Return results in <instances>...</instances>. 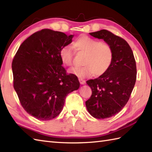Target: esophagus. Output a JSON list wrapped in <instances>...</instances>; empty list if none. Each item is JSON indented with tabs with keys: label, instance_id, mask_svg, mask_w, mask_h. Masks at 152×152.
Wrapping results in <instances>:
<instances>
[{
	"label": "esophagus",
	"instance_id": "esophagus-1",
	"mask_svg": "<svg viewBox=\"0 0 152 152\" xmlns=\"http://www.w3.org/2000/svg\"><path fill=\"white\" fill-rule=\"evenodd\" d=\"M79 82H80V83L81 84V85H84V84L85 83V80H84V79H79Z\"/></svg>",
	"mask_w": 152,
	"mask_h": 152
}]
</instances>
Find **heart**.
Segmentation results:
<instances>
[{
  "label": "heart",
  "mask_w": 152,
  "mask_h": 152,
  "mask_svg": "<svg viewBox=\"0 0 152 152\" xmlns=\"http://www.w3.org/2000/svg\"><path fill=\"white\" fill-rule=\"evenodd\" d=\"M76 50L85 53L81 67H75L69 70L71 73L79 78L92 75L101 76L106 73L112 65L114 51L109 43L100 41L89 36L82 35L72 43ZM59 56L64 64L72 65L74 54L72 47L67 45L60 50Z\"/></svg>",
  "instance_id": "b5f03b06"
}]
</instances>
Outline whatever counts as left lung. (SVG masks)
Wrapping results in <instances>:
<instances>
[{
  "instance_id": "obj_1",
  "label": "left lung",
  "mask_w": 152,
  "mask_h": 152,
  "mask_svg": "<svg viewBox=\"0 0 152 152\" xmlns=\"http://www.w3.org/2000/svg\"><path fill=\"white\" fill-rule=\"evenodd\" d=\"M89 34L103 39L114 51L109 71L86 81L92 89V96L85 103L88 111L97 119H105L118 113L129 100L136 82V62L132 49L122 38L104 29Z\"/></svg>"
}]
</instances>
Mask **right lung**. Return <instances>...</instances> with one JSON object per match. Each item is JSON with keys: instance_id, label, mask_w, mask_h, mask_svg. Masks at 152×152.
<instances>
[{"instance_id": "right-lung-1", "label": "right lung", "mask_w": 152, "mask_h": 152, "mask_svg": "<svg viewBox=\"0 0 152 152\" xmlns=\"http://www.w3.org/2000/svg\"><path fill=\"white\" fill-rule=\"evenodd\" d=\"M73 35L42 29L20 45L12 61L13 88L26 113L39 120L61 113L69 93L79 89L77 77L67 74L60 50L72 43Z\"/></svg>"}]
</instances>
